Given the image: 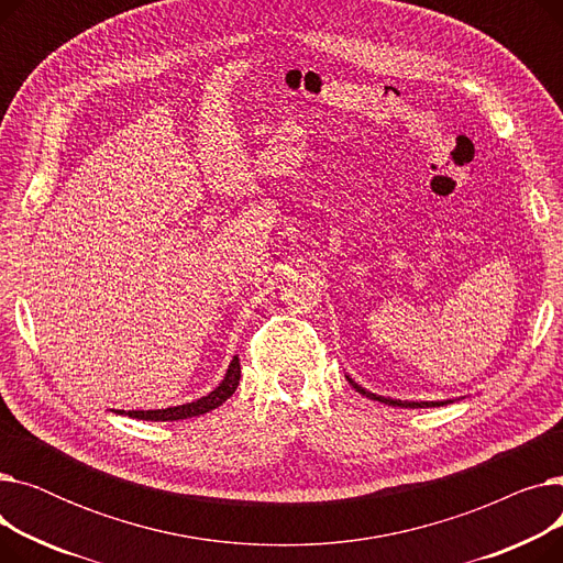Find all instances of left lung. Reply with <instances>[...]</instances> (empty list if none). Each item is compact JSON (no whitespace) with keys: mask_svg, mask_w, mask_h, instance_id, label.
<instances>
[{"mask_svg":"<svg viewBox=\"0 0 563 563\" xmlns=\"http://www.w3.org/2000/svg\"><path fill=\"white\" fill-rule=\"evenodd\" d=\"M349 383L353 388H356L361 395H365V397H369V399H374V401H380V404H388V406H401V408H424V406H445L448 401H399V399H390V397H378V395H374V393H367L365 388H361L358 383H353L351 378H349Z\"/></svg>","mask_w":563,"mask_h":563,"instance_id":"1","label":"left lung"}]
</instances>
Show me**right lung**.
<instances>
[{
  "label": "right lung",
  "mask_w": 563,
  "mask_h": 563,
  "mask_svg": "<svg viewBox=\"0 0 563 563\" xmlns=\"http://www.w3.org/2000/svg\"><path fill=\"white\" fill-rule=\"evenodd\" d=\"M240 376H242L240 358L234 356L223 380L207 397H200V399H196L191 404H183V406L162 408V410H128V416L134 420H155V422H173V420H187V418L202 416V412H210V410L219 408L228 397H232L236 386H240Z\"/></svg>",
  "instance_id": "right-lung-1"
}]
</instances>
